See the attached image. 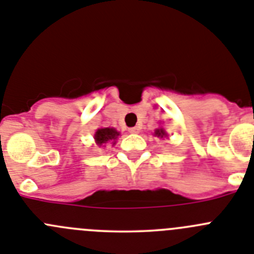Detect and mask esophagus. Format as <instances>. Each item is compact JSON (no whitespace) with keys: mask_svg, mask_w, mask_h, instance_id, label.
Here are the masks:
<instances>
[{"mask_svg":"<svg viewBox=\"0 0 254 254\" xmlns=\"http://www.w3.org/2000/svg\"><path fill=\"white\" fill-rule=\"evenodd\" d=\"M129 131H130V132H134V134H135V132H139V131H140V127H130V129H129Z\"/></svg>","mask_w":254,"mask_h":254,"instance_id":"34e87169","label":"esophagus"}]
</instances>
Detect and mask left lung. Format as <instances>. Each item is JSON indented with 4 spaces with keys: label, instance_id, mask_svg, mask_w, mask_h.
I'll use <instances>...</instances> for the list:
<instances>
[{
    "label": "left lung",
    "instance_id": "obj_1",
    "mask_svg": "<svg viewBox=\"0 0 254 254\" xmlns=\"http://www.w3.org/2000/svg\"><path fill=\"white\" fill-rule=\"evenodd\" d=\"M155 135L158 136V138H163L166 135V132H164L163 129H157L155 130Z\"/></svg>",
    "mask_w": 254,
    "mask_h": 254
}]
</instances>
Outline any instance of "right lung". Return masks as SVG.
<instances>
[{
  "label": "right lung",
  "mask_w": 254,
  "mask_h": 254,
  "mask_svg": "<svg viewBox=\"0 0 254 254\" xmlns=\"http://www.w3.org/2000/svg\"><path fill=\"white\" fill-rule=\"evenodd\" d=\"M118 136L119 132L113 127H102V129H99L96 131L95 140L99 145H102V144H106L107 141L115 140Z\"/></svg>",
  "instance_id": "obj_1"
}]
</instances>
